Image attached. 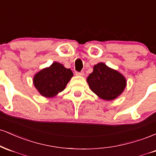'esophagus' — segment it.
<instances>
[{"label":"esophagus","instance_id":"esophagus-1","mask_svg":"<svg viewBox=\"0 0 156 156\" xmlns=\"http://www.w3.org/2000/svg\"><path fill=\"white\" fill-rule=\"evenodd\" d=\"M76 76H83L84 75V73L83 72H76Z\"/></svg>","mask_w":156,"mask_h":156}]
</instances>
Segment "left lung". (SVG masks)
<instances>
[{
  "instance_id": "8db88e82",
  "label": "left lung",
  "mask_w": 156,
  "mask_h": 156,
  "mask_svg": "<svg viewBox=\"0 0 156 156\" xmlns=\"http://www.w3.org/2000/svg\"><path fill=\"white\" fill-rule=\"evenodd\" d=\"M87 82L91 90L105 101L115 99L126 87L125 77L103 63L94 65Z\"/></svg>"
}]
</instances>
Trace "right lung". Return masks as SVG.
Masks as SVG:
<instances>
[{
    "mask_svg": "<svg viewBox=\"0 0 156 156\" xmlns=\"http://www.w3.org/2000/svg\"><path fill=\"white\" fill-rule=\"evenodd\" d=\"M73 73L58 62L52 64L51 67L44 68L36 74L34 84L39 92L46 98H52L63 91Z\"/></svg>",
    "mask_w": 156,
    "mask_h": 156,
    "instance_id": "obj_1",
    "label": "right lung"
}]
</instances>
